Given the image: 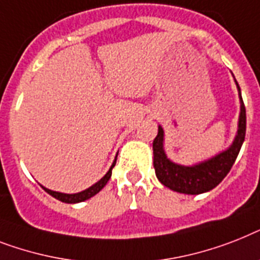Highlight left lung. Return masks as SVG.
Here are the masks:
<instances>
[{
    "instance_id": "1",
    "label": "left lung",
    "mask_w": 260,
    "mask_h": 260,
    "mask_svg": "<svg viewBox=\"0 0 260 260\" xmlns=\"http://www.w3.org/2000/svg\"><path fill=\"white\" fill-rule=\"evenodd\" d=\"M236 82V81H235ZM240 97V116L238 135L233 145L224 152H221L212 159L207 160L193 167H184L175 164L167 159L163 149L164 132L159 125L157 136L153 140V167L156 176L163 185L172 191L188 195H199L203 192L211 191L227 176L230 170L233 168L236 157L239 155L242 144L246 136V108L243 99L240 94V88L236 82Z\"/></svg>"
}]
</instances>
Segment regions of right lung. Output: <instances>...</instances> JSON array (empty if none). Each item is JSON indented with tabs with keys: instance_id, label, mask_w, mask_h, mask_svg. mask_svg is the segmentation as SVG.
<instances>
[{
	"instance_id": "right-lung-1",
	"label": "right lung",
	"mask_w": 260,
	"mask_h": 260,
	"mask_svg": "<svg viewBox=\"0 0 260 260\" xmlns=\"http://www.w3.org/2000/svg\"><path fill=\"white\" fill-rule=\"evenodd\" d=\"M115 164H116V160L113 161V164H112V167L109 168V171L107 172V175H105L104 178L100 179V180L97 181L96 184H93L88 189H85V191H82V192H79V193H61V192L50 191V189L45 188V187H42V188L45 189V191L48 192L49 195H52L53 198H56V199L61 200V202H64V203H80V202H84V200L89 199V198L94 196L97 192H100L101 189L104 188L105 184H107L109 179H111L112 168L115 167Z\"/></svg>"
}]
</instances>
